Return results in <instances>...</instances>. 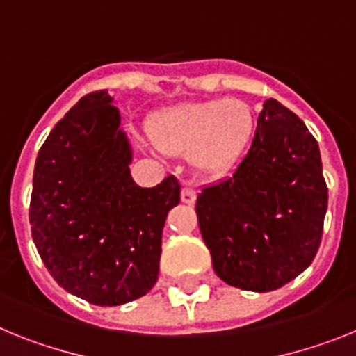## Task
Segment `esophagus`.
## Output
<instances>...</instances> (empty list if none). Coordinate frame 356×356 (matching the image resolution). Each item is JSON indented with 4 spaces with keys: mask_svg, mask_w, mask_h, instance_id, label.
<instances>
[{
    "mask_svg": "<svg viewBox=\"0 0 356 356\" xmlns=\"http://www.w3.org/2000/svg\"><path fill=\"white\" fill-rule=\"evenodd\" d=\"M181 199L184 204H193L197 199V190L195 186H191V184H184L181 191Z\"/></svg>",
    "mask_w": 356,
    "mask_h": 356,
    "instance_id": "1",
    "label": "esophagus"
}]
</instances>
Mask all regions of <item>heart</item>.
I'll return each instance as SVG.
<instances>
[{
    "instance_id": "1",
    "label": "heart",
    "mask_w": 356,
    "mask_h": 356,
    "mask_svg": "<svg viewBox=\"0 0 356 356\" xmlns=\"http://www.w3.org/2000/svg\"><path fill=\"white\" fill-rule=\"evenodd\" d=\"M152 143L166 154H186L199 174L220 175L236 165L254 132V114L240 100L191 102L150 118Z\"/></svg>"
}]
</instances>
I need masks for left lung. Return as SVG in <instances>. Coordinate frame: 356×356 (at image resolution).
I'll return each instance as SVG.
<instances>
[{
    "mask_svg": "<svg viewBox=\"0 0 356 356\" xmlns=\"http://www.w3.org/2000/svg\"><path fill=\"white\" fill-rule=\"evenodd\" d=\"M326 208L319 145L274 98L233 175L202 188L195 204L216 276L252 292L280 289L314 261Z\"/></svg>",
    "mask_w": 356,
    "mask_h": 356,
    "instance_id": "left-lung-1",
    "label": "left lung"
}]
</instances>
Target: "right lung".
I'll return each instance as SVG.
<instances>
[{"instance_id":"right-lung-1","label":"right lung","mask_w":356,"mask_h":356,"mask_svg":"<svg viewBox=\"0 0 356 356\" xmlns=\"http://www.w3.org/2000/svg\"><path fill=\"white\" fill-rule=\"evenodd\" d=\"M107 91L80 98L37 154L30 224L37 252L66 292L118 307L156 285L161 236L181 200L174 175L132 181L131 147Z\"/></svg>"}]
</instances>
